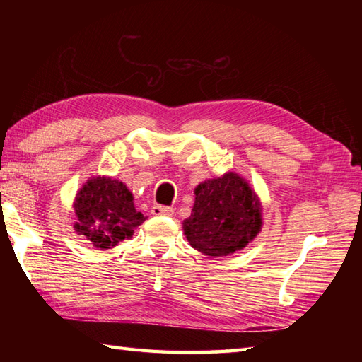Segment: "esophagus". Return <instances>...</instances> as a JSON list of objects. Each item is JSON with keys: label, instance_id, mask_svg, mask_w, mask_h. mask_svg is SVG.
Masks as SVG:
<instances>
[{"label": "esophagus", "instance_id": "1", "mask_svg": "<svg viewBox=\"0 0 362 362\" xmlns=\"http://www.w3.org/2000/svg\"><path fill=\"white\" fill-rule=\"evenodd\" d=\"M151 213L153 216H173L174 209L171 206H165V205H153Z\"/></svg>", "mask_w": 362, "mask_h": 362}]
</instances>
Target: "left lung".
Instances as JSON below:
<instances>
[{"label": "left lung", "instance_id": "left-lung-1", "mask_svg": "<svg viewBox=\"0 0 362 362\" xmlns=\"http://www.w3.org/2000/svg\"><path fill=\"white\" fill-rule=\"evenodd\" d=\"M191 216L183 232L191 247L209 257H226L244 249L261 232V202L236 173L199 183Z\"/></svg>", "mask_w": 362, "mask_h": 362}]
</instances>
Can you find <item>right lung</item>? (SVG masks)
I'll return each mask as SVG.
<instances>
[{
    "mask_svg": "<svg viewBox=\"0 0 362 362\" xmlns=\"http://www.w3.org/2000/svg\"><path fill=\"white\" fill-rule=\"evenodd\" d=\"M74 230L96 249H112L134 235L146 219L135 210L134 196L124 183L112 177H91L74 201Z\"/></svg>",
    "mask_w": 362,
    "mask_h": 362,
    "instance_id": "1",
    "label": "right lung"
}]
</instances>
